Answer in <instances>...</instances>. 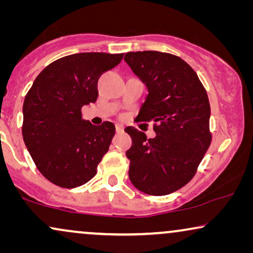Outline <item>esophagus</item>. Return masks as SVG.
Listing matches in <instances>:
<instances>
[{"mask_svg":"<svg viewBox=\"0 0 253 253\" xmlns=\"http://www.w3.org/2000/svg\"><path fill=\"white\" fill-rule=\"evenodd\" d=\"M123 130H124V126H122V124L117 123V124H116V132H117V133H122Z\"/></svg>","mask_w":253,"mask_h":253,"instance_id":"1","label":"esophagus"}]
</instances>
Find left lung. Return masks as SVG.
<instances>
[{
	"label": "left lung",
	"instance_id": "left-lung-1",
	"mask_svg": "<svg viewBox=\"0 0 253 253\" xmlns=\"http://www.w3.org/2000/svg\"><path fill=\"white\" fill-rule=\"evenodd\" d=\"M124 61L148 89L136 120L153 121L157 133L147 139L136 127H126L132 139L126 153L130 181L147 195H169L191 181L209 150V96L181 57L145 50L126 53Z\"/></svg>",
	"mask_w": 253,
	"mask_h": 253
}]
</instances>
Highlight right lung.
<instances>
[{
	"mask_svg": "<svg viewBox=\"0 0 253 253\" xmlns=\"http://www.w3.org/2000/svg\"><path fill=\"white\" fill-rule=\"evenodd\" d=\"M124 54L79 53L47 65L23 105V139L39 171L53 184L72 189L92 179L109 150L115 126L82 119V107L98 99V81Z\"/></svg>",
	"mask_w": 253,
	"mask_h": 253,
	"instance_id": "add662e5",
	"label": "right lung"
}]
</instances>
